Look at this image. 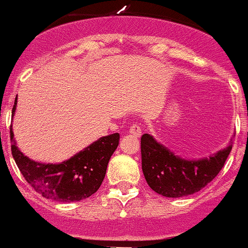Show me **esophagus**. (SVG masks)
Wrapping results in <instances>:
<instances>
[{
  "instance_id": "esophagus-1",
  "label": "esophagus",
  "mask_w": 248,
  "mask_h": 248,
  "mask_svg": "<svg viewBox=\"0 0 248 248\" xmlns=\"http://www.w3.org/2000/svg\"><path fill=\"white\" fill-rule=\"evenodd\" d=\"M129 134L133 135V137H135V138L141 137V128H140L139 124H133L131 126V128H129Z\"/></svg>"
}]
</instances>
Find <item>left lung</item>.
<instances>
[{
  "label": "left lung",
  "instance_id": "left-lung-1",
  "mask_svg": "<svg viewBox=\"0 0 248 248\" xmlns=\"http://www.w3.org/2000/svg\"><path fill=\"white\" fill-rule=\"evenodd\" d=\"M232 142L209 157L186 159L174 155L152 135L141 137V168L147 184L161 196H187L213 181L225 165Z\"/></svg>",
  "mask_w": 248,
  "mask_h": 248
}]
</instances>
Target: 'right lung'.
<instances>
[{
    "label": "right lung",
    "instance_id": "add662e5",
    "mask_svg": "<svg viewBox=\"0 0 248 248\" xmlns=\"http://www.w3.org/2000/svg\"><path fill=\"white\" fill-rule=\"evenodd\" d=\"M17 96L13 107L15 115ZM120 134L106 135L58 164L35 161L23 155L16 146L10 126L12 153L26 181L45 199L57 202H77L88 199L100 189L109 159L119 146Z\"/></svg>",
    "mask_w": 248,
    "mask_h": 248
}]
</instances>
